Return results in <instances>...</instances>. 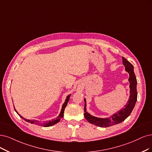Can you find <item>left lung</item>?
<instances>
[{"label":"left lung","mask_w":152,"mask_h":152,"mask_svg":"<svg viewBox=\"0 0 152 152\" xmlns=\"http://www.w3.org/2000/svg\"><path fill=\"white\" fill-rule=\"evenodd\" d=\"M123 64L125 67V71L128 72L130 82V97L126 104L124 108L120 110L118 113L113 114L108 118H98L91 115L86 111V99L85 98V117L88 122L96 126L106 128L113 126L124 121L127 117L130 116L137 100V78L133 71V66L126 59L122 57Z\"/></svg>","instance_id":"left-lung-1"}]
</instances>
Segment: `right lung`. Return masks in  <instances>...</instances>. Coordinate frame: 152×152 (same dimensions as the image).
Instances as JSON below:
<instances>
[{"label":"right lung","instance_id":"right-lung-1","mask_svg":"<svg viewBox=\"0 0 152 152\" xmlns=\"http://www.w3.org/2000/svg\"><path fill=\"white\" fill-rule=\"evenodd\" d=\"M70 96H71V94H69V95H68V96H67V98H66V100H65V102L64 103V104H63V106H62V109H61V113H60V114L59 115V116L56 118V119H54V120H50V121H47L46 123H41L40 122H39V121H37V120H27V119H26V118H23L22 116H21L18 113V111H17L16 110H15V108H14V109H15V111H16V113H18L19 116H20V118H22V119H24L25 121H26L27 122H29V123H31V124H35V125H39V126H45V127H48V126H53V125H55V124H56V123H58L60 120H61V119L63 117V115H64V109H65V108L66 107V106H67V103H68V102H69V98H70Z\"/></svg>","mask_w":152,"mask_h":152}]
</instances>
